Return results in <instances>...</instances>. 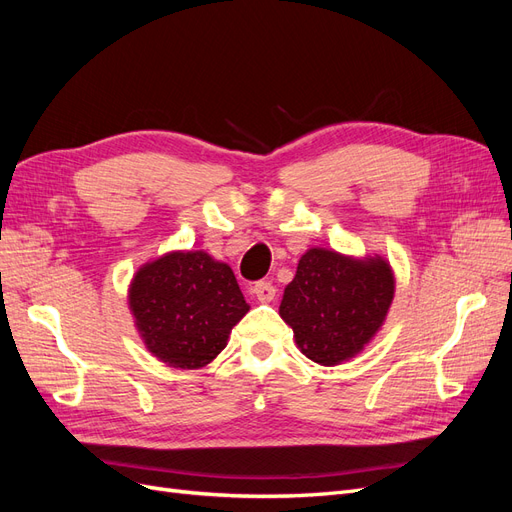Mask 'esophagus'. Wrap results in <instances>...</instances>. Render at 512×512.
<instances>
[{"mask_svg":"<svg viewBox=\"0 0 512 512\" xmlns=\"http://www.w3.org/2000/svg\"><path fill=\"white\" fill-rule=\"evenodd\" d=\"M260 303H271L275 299V286L271 282H258L250 290Z\"/></svg>","mask_w":512,"mask_h":512,"instance_id":"34e87169","label":"esophagus"}]
</instances>
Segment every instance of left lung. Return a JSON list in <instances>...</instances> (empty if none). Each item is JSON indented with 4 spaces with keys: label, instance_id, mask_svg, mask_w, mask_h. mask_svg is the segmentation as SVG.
<instances>
[{
    "label": "left lung",
    "instance_id": "obj_1",
    "mask_svg": "<svg viewBox=\"0 0 512 512\" xmlns=\"http://www.w3.org/2000/svg\"><path fill=\"white\" fill-rule=\"evenodd\" d=\"M395 297V273L380 254L307 250L284 288L282 320L297 348L318 365H342L378 335Z\"/></svg>",
    "mask_w": 512,
    "mask_h": 512
}]
</instances>
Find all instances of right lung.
I'll list each match as a JSON object with an SVG mask.
<instances>
[{"instance_id": "add662e5", "label": "right lung", "mask_w": 512, "mask_h": 512, "mask_svg": "<svg viewBox=\"0 0 512 512\" xmlns=\"http://www.w3.org/2000/svg\"><path fill=\"white\" fill-rule=\"evenodd\" d=\"M128 307L145 348L168 367L200 369L250 312L232 269L203 250H175L138 267Z\"/></svg>"}]
</instances>
